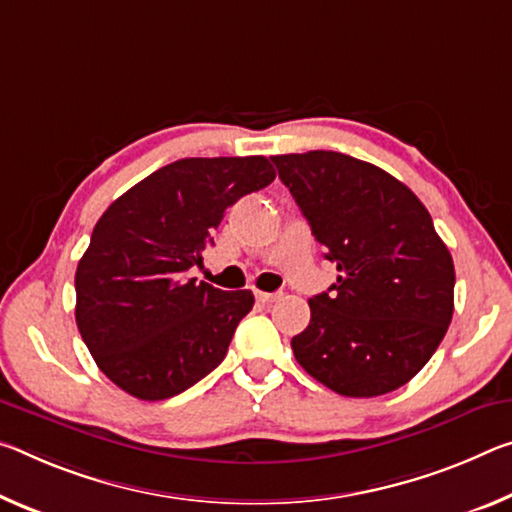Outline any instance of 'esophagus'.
<instances>
[{"label":"esophagus","mask_w":512,"mask_h":512,"mask_svg":"<svg viewBox=\"0 0 512 512\" xmlns=\"http://www.w3.org/2000/svg\"><path fill=\"white\" fill-rule=\"evenodd\" d=\"M257 300L259 303H264V305H269V303H275V300H280L282 298V294L280 291H273V294H269V291H257Z\"/></svg>","instance_id":"obj_1"}]
</instances>
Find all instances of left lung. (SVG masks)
Here are the masks:
<instances>
[{"instance_id":"8db88e82","label":"left lung","mask_w":512,"mask_h":512,"mask_svg":"<svg viewBox=\"0 0 512 512\" xmlns=\"http://www.w3.org/2000/svg\"><path fill=\"white\" fill-rule=\"evenodd\" d=\"M271 159L339 271L291 339L298 364L342 396L394 392L431 360L451 323L449 248L421 200L383 168L332 150Z\"/></svg>"}]
</instances>
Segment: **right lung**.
<instances>
[{"label": "right lung", "instance_id": "add662e5", "mask_svg": "<svg viewBox=\"0 0 512 512\" xmlns=\"http://www.w3.org/2000/svg\"><path fill=\"white\" fill-rule=\"evenodd\" d=\"M275 180L266 157H191L154 170L100 216L75 273L81 339L141 401L184 392L223 362L250 289L186 278L227 207Z\"/></svg>", "mask_w": 512, "mask_h": 512}]
</instances>
